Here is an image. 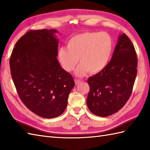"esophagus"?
<instances>
[{
    "label": "esophagus",
    "instance_id": "obj_1",
    "mask_svg": "<svg viewBox=\"0 0 150 150\" xmlns=\"http://www.w3.org/2000/svg\"><path fill=\"white\" fill-rule=\"evenodd\" d=\"M74 82H75V84L77 85H78L79 83L81 82V81L80 80H79V79H75V81H74Z\"/></svg>",
    "mask_w": 150,
    "mask_h": 150
}]
</instances>
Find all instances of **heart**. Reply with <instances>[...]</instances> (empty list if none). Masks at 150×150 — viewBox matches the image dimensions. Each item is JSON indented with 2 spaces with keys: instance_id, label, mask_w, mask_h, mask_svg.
<instances>
[{
  "instance_id": "b5f03b06",
  "label": "heart",
  "mask_w": 150,
  "mask_h": 150,
  "mask_svg": "<svg viewBox=\"0 0 150 150\" xmlns=\"http://www.w3.org/2000/svg\"><path fill=\"white\" fill-rule=\"evenodd\" d=\"M67 47L58 49V59L65 71L76 70L78 77L84 76L88 71L96 74L107 65L113 50V40L108 33L85 32L73 36L69 40Z\"/></svg>"
}]
</instances>
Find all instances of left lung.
<instances>
[{"instance_id": "left-lung-1", "label": "left lung", "mask_w": 150, "mask_h": 150, "mask_svg": "<svg viewBox=\"0 0 150 150\" xmlns=\"http://www.w3.org/2000/svg\"><path fill=\"white\" fill-rule=\"evenodd\" d=\"M135 48L125 34L119 35L111 60L88 79L86 104L92 114L107 117L118 112L130 96L137 72Z\"/></svg>"}]
</instances>
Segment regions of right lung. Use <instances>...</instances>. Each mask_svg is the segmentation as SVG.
I'll list each match as a JSON object with an SVG mask.
<instances>
[{
	"instance_id": "add662e5",
	"label": "right lung",
	"mask_w": 150,
	"mask_h": 150,
	"mask_svg": "<svg viewBox=\"0 0 150 150\" xmlns=\"http://www.w3.org/2000/svg\"><path fill=\"white\" fill-rule=\"evenodd\" d=\"M56 29L29 31L16 43L10 58L12 79L22 101L40 117L62 115L74 79L57 59Z\"/></svg>"
}]
</instances>
